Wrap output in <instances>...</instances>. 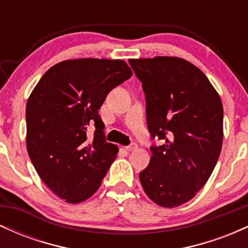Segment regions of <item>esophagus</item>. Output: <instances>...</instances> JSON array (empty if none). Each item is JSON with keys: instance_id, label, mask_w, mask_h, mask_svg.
<instances>
[{"instance_id": "esophagus-1", "label": "esophagus", "mask_w": 248, "mask_h": 248, "mask_svg": "<svg viewBox=\"0 0 248 248\" xmlns=\"http://www.w3.org/2000/svg\"><path fill=\"white\" fill-rule=\"evenodd\" d=\"M124 149H126L127 152H134V150L138 149V144H136V143H132V144H130V146L124 147Z\"/></svg>"}]
</instances>
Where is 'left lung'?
Segmentation results:
<instances>
[{"label":"left lung","mask_w":248,"mask_h":248,"mask_svg":"<svg viewBox=\"0 0 248 248\" xmlns=\"http://www.w3.org/2000/svg\"><path fill=\"white\" fill-rule=\"evenodd\" d=\"M146 94L152 138L149 166L140 172L146 195L162 207L179 206L202 189L223 144V104L206 76L178 57L129 59Z\"/></svg>","instance_id":"left-lung-1"}]
</instances>
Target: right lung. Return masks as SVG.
<instances>
[{"label": "right lung", "instance_id": "add662e5", "mask_svg": "<svg viewBox=\"0 0 248 248\" xmlns=\"http://www.w3.org/2000/svg\"><path fill=\"white\" fill-rule=\"evenodd\" d=\"M121 59H67L43 75L27 102V149L47 187L66 203L94 195L119 152L105 141L98 110L132 77ZM94 126L95 135L88 136Z\"/></svg>", "mask_w": 248, "mask_h": 248}]
</instances>
